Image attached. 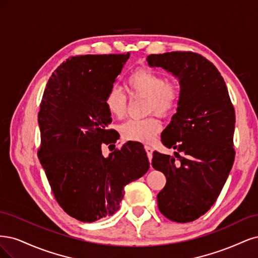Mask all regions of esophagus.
I'll return each instance as SVG.
<instances>
[{"label": "esophagus", "mask_w": 258, "mask_h": 258, "mask_svg": "<svg viewBox=\"0 0 258 258\" xmlns=\"http://www.w3.org/2000/svg\"><path fill=\"white\" fill-rule=\"evenodd\" d=\"M145 149H146V151H147V155H148V157H149V160L151 161L152 154H153V149H152V147H150V146H145Z\"/></svg>", "instance_id": "34e87169"}]
</instances>
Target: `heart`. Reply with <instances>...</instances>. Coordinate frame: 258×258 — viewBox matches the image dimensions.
Listing matches in <instances>:
<instances>
[{"label":"heart","mask_w":258,"mask_h":258,"mask_svg":"<svg viewBox=\"0 0 258 258\" xmlns=\"http://www.w3.org/2000/svg\"><path fill=\"white\" fill-rule=\"evenodd\" d=\"M127 86L135 95L148 98L147 112H155L166 117L178 107L180 88L176 82L166 81L161 74L148 69H138L133 73ZM104 104L113 117L121 119L126 113L127 99L122 90L112 86L106 92ZM162 130V124L155 117L144 120H130L121 127V134L126 140L141 144H151Z\"/></svg>","instance_id":"b5f03b06"}]
</instances>
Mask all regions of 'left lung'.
Segmentation results:
<instances>
[{
    "label": "left lung",
    "instance_id": "obj_1",
    "mask_svg": "<svg viewBox=\"0 0 258 258\" xmlns=\"http://www.w3.org/2000/svg\"><path fill=\"white\" fill-rule=\"evenodd\" d=\"M147 62L180 85L177 112L162 133V144L174 149V156L153 153V168L166 177L157 206L170 221L192 222L217 201L234 164L235 110L220 72L201 54H150Z\"/></svg>",
    "mask_w": 258,
    "mask_h": 258
}]
</instances>
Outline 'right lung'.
I'll use <instances>...</instances> for the list:
<instances>
[{"label": "right lung", "mask_w": 258, "mask_h": 258, "mask_svg": "<svg viewBox=\"0 0 258 258\" xmlns=\"http://www.w3.org/2000/svg\"><path fill=\"white\" fill-rule=\"evenodd\" d=\"M73 56L49 78L40 103L38 157L56 202L71 217L94 222L119 210L124 186L149 170L144 146L126 143L107 157L102 144H115L104 104L130 57Z\"/></svg>", "instance_id": "obj_1"}]
</instances>
